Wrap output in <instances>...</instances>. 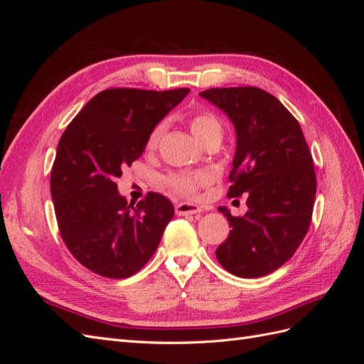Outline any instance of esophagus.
<instances>
[{
	"mask_svg": "<svg viewBox=\"0 0 364 364\" xmlns=\"http://www.w3.org/2000/svg\"><path fill=\"white\" fill-rule=\"evenodd\" d=\"M174 211L178 215H194L200 214L202 208L196 203H178L174 206Z\"/></svg>",
	"mask_w": 364,
	"mask_h": 364,
	"instance_id": "34e87169",
	"label": "esophagus"
}]
</instances>
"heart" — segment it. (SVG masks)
<instances>
[{
    "instance_id": "obj_1",
    "label": "heart",
    "mask_w": 364,
    "mask_h": 364,
    "mask_svg": "<svg viewBox=\"0 0 364 364\" xmlns=\"http://www.w3.org/2000/svg\"><path fill=\"white\" fill-rule=\"evenodd\" d=\"M188 126L193 132L196 139L200 142L202 146H211V144H220L225 135V127L220 118L209 112V111H197L193 112L188 118ZM164 135V124H158L151 129L150 135L147 138V149L156 150L161 138ZM209 182L208 174L200 171H181V173H171L165 178V183L168 188L179 194V196H194L200 186L206 185Z\"/></svg>"
}]
</instances>
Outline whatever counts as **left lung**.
<instances>
[{
    "instance_id": "left-lung-1",
    "label": "left lung",
    "mask_w": 364,
    "mask_h": 364,
    "mask_svg": "<svg viewBox=\"0 0 364 364\" xmlns=\"http://www.w3.org/2000/svg\"><path fill=\"white\" fill-rule=\"evenodd\" d=\"M200 95L235 126L228 197L247 196L245 215L218 208L232 230L215 257L235 277H266L294 255L310 228L317 188L313 156L297 119L264 90L211 87Z\"/></svg>"
}]
</instances>
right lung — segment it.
I'll list each match as a JSON object with an SVG mask.
<instances>
[{"label": "right lung", "instance_id": "1", "mask_svg": "<svg viewBox=\"0 0 364 364\" xmlns=\"http://www.w3.org/2000/svg\"><path fill=\"white\" fill-rule=\"evenodd\" d=\"M188 92V87L161 92L109 87L65 129L50 188L63 243L87 270L129 278L156 252L174 215L171 202L149 193L134 206L118 194L117 178L142 155L151 129Z\"/></svg>", "mask_w": 364, "mask_h": 364}]
</instances>
